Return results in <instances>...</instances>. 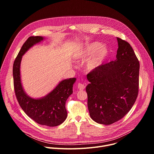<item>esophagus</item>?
<instances>
[{
	"label": "esophagus",
	"instance_id": "34e87169",
	"mask_svg": "<svg viewBox=\"0 0 154 154\" xmlns=\"http://www.w3.org/2000/svg\"><path fill=\"white\" fill-rule=\"evenodd\" d=\"M77 87H78L79 90H83L85 89V86L84 85V84L81 83H79L78 84V85H77Z\"/></svg>",
	"mask_w": 154,
	"mask_h": 154
}]
</instances>
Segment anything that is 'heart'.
Instances as JSON below:
<instances>
[{"mask_svg":"<svg viewBox=\"0 0 154 154\" xmlns=\"http://www.w3.org/2000/svg\"><path fill=\"white\" fill-rule=\"evenodd\" d=\"M92 54V57L86 64V68L88 71H91L98 66L107 55L108 50L105 46H101L100 43L93 42L88 45L82 53L78 54L77 58L83 59Z\"/></svg>","mask_w":154,"mask_h":154,"instance_id":"obj_1","label":"heart"}]
</instances>
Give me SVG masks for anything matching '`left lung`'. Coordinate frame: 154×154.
Returning a JSON list of instances; mask_svg holds the SVG:
<instances>
[{
	"mask_svg": "<svg viewBox=\"0 0 154 154\" xmlns=\"http://www.w3.org/2000/svg\"><path fill=\"white\" fill-rule=\"evenodd\" d=\"M116 60L99 66L87 74L88 108L95 122L110 125L133 106L139 91L140 62L130 44L117 38Z\"/></svg>",
	"mask_w": 154,
	"mask_h": 154,
	"instance_id": "8db88e82",
	"label": "left lung"
}]
</instances>
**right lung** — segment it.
I'll return each mask as SVG.
<instances>
[{
    "label": "right lung",
    "mask_w": 154,
    "mask_h": 154,
    "mask_svg": "<svg viewBox=\"0 0 154 154\" xmlns=\"http://www.w3.org/2000/svg\"><path fill=\"white\" fill-rule=\"evenodd\" d=\"M43 39L42 36H30L22 46L13 63L14 89L17 102L26 115L39 124L49 127L62 124L67 117L66 100L72 93L76 79L62 80L46 97L34 99L24 92L20 82V64L22 57L32 46Z\"/></svg>",
    "instance_id": "1"
}]
</instances>
